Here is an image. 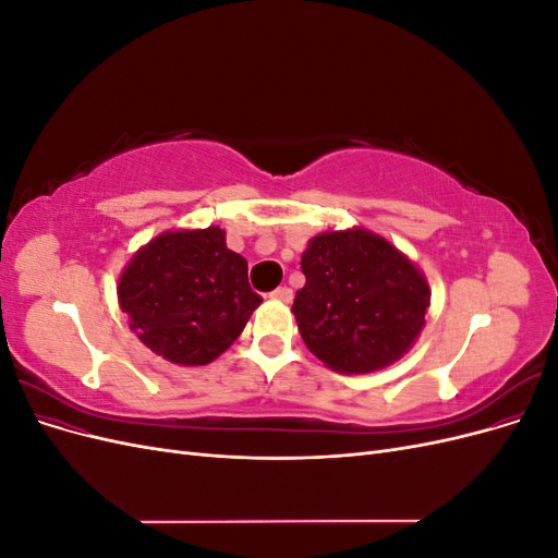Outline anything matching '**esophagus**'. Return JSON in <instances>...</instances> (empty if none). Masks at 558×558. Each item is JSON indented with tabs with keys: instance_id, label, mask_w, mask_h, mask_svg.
<instances>
[{
	"instance_id": "1",
	"label": "esophagus",
	"mask_w": 558,
	"mask_h": 558,
	"mask_svg": "<svg viewBox=\"0 0 558 558\" xmlns=\"http://www.w3.org/2000/svg\"><path fill=\"white\" fill-rule=\"evenodd\" d=\"M269 298L281 300V302H291L293 300V291L289 289V286H279V289H275L272 293H269Z\"/></svg>"
}]
</instances>
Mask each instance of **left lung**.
<instances>
[{
  "instance_id": "8db88e82",
  "label": "left lung",
  "mask_w": 558,
  "mask_h": 558,
  "mask_svg": "<svg viewBox=\"0 0 558 558\" xmlns=\"http://www.w3.org/2000/svg\"><path fill=\"white\" fill-rule=\"evenodd\" d=\"M300 267L307 281L293 302L298 330L335 373L365 375L396 363L426 324L424 275L373 232L316 234Z\"/></svg>"
}]
</instances>
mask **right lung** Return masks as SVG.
Instances as JSON below:
<instances>
[{
    "mask_svg": "<svg viewBox=\"0 0 558 558\" xmlns=\"http://www.w3.org/2000/svg\"><path fill=\"white\" fill-rule=\"evenodd\" d=\"M130 328L158 356L207 365L238 340L263 298L221 228L165 232L130 260L118 283Z\"/></svg>",
    "mask_w": 558,
    "mask_h": 558,
    "instance_id": "right-lung-1",
    "label": "right lung"
}]
</instances>
